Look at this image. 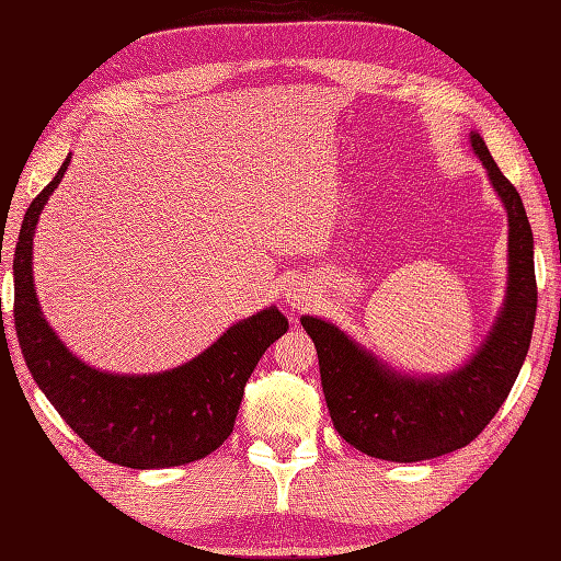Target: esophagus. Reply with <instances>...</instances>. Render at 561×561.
I'll use <instances>...</instances> for the list:
<instances>
[{
    "label": "esophagus",
    "mask_w": 561,
    "mask_h": 561,
    "mask_svg": "<svg viewBox=\"0 0 561 561\" xmlns=\"http://www.w3.org/2000/svg\"><path fill=\"white\" fill-rule=\"evenodd\" d=\"M284 301H287L296 311H301L304 306H308L313 301V289L311 284L301 277H294L287 287H284Z\"/></svg>",
    "instance_id": "obj_1"
}]
</instances>
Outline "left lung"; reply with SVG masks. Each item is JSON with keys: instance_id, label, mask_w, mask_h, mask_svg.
Returning a JSON list of instances; mask_svg holds the SVG:
<instances>
[{"instance_id": "1", "label": "left lung", "mask_w": 561, "mask_h": 561, "mask_svg": "<svg viewBox=\"0 0 561 561\" xmlns=\"http://www.w3.org/2000/svg\"><path fill=\"white\" fill-rule=\"evenodd\" d=\"M470 147L508 217L506 296L478 352L448 374H404L330 320L301 318L318 352L330 420L371 458L416 462L468 446L502 408L526 362L538 308L530 221L480 133H470Z\"/></svg>"}]
</instances>
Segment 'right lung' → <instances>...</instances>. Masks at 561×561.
Masks as SVG:
<instances>
[{
    "label": "right lung",
    "instance_id": "right-lung-1",
    "mask_svg": "<svg viewBox=\"0 0 561 561\" xmlns=\"http://www.w3.org/2000/svg\"><path fill=\"white\" fill-rule=\"evenodd\" d=\"M69 161L31 202L14 253V320L28 371L75 434L108 462L159 470L205 458L233 432L248 378L289 320L277 306L262 308L195 359L159 374H111L81 362L45 320L33 284L35 226Z\"/></svg>",
    "mask_w": 561,
    "mask_h": 561
}]
</instances>
